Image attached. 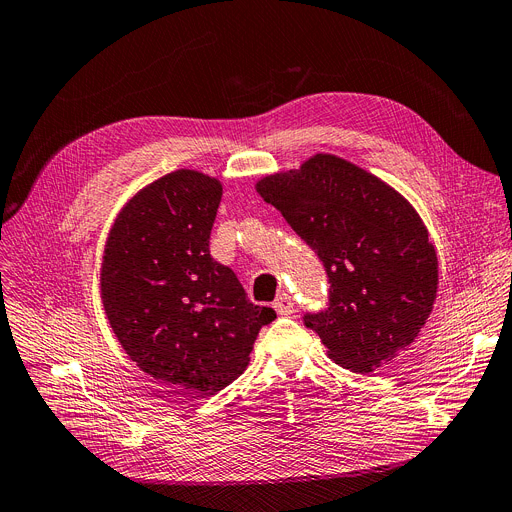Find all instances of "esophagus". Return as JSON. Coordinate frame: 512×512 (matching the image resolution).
<instances>
[{
    "label": "esophagus",
    "instance_id": "1",
    "mask_svg": "<svg viewBox=\"0 0 512 512\" xmlns=\"http://www.w3.org/2000/svg\"><path fill=\"white\" fill-rule=\"evenodd\" d=\"M274 309L278 315H292L294 313V300L290 294H280L276 300H274Z\"/></svg>",
    "mask_w": 512,
    "mask_h": 512
}]
</instances>
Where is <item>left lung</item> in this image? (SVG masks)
Masks as SVG:
<instances>
[{
    "mask_svg": "<svg viewBox=\"0 0 512 512\" xmlns=\"http://www.w3.org/2000/svg\"><path fill=\"white\" fill-rule=\"evenodd\" d=\"M257 191L325 267L327 306L302 321L331 360L370 372L414 342L436 298L438 261L410 203L331 154L265 177Z\"/></svg>",
    "mask_w": 512,
    "mask_h": 512,
    "instance_id": "left-lung-1",
    "label": "left lung"
}]
</instances>
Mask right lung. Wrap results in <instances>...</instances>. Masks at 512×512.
<instances>
[{
  "mask_svg": "<svg viewBox=\"0 0 512 512\" xmlns=\"http://www.w3.org/2000/svg\"><path fill=\"white\" fill-rule=\"evenodd\" d=\"M222 185L177 170L135 195L105 249L100 288L123 350L164 383L212 395L241 377L269 306L210 255Z\"/></svg>",
  "mask_w": 512,
  "mask_h": 512,
  "instance_id": "right-lung-1",
  "label": "right lung"
}]
</instances>
